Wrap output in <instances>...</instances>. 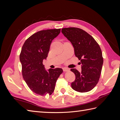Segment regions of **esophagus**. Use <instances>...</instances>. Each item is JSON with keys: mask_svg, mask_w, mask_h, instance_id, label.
I'll return each mask as SVG.
<instances>
[{"mask_svg": "<svg viewBox=\"0 0 120 120\" xmlns=\"http://www.w3.org/2000/svg\"><path fill=\"white\" fill-rule=\"evenodd\" d=\"M63 71H64V72H67V71H69V68H63Z\"/></svg>", "mask_w": 120, "mask_h": 120, "instance_id": "34e87169", "label": "esophagus"}]
</instances>
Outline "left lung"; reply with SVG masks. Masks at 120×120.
Listing matches in <instances>:
<instances>
[{"label": "left lung", "mask_w": 120, "mask_h": 120, "mask_svg": "<svg viewBox=\"0 0 120 120\" xmlns=\"http://www.w3.org/2000/svg\"><path fill=\"white\" fill-rule=\"evenodd\" d=\"M61 32L72 43L76 57L81 63V72L71 69L76 77L71 86L79 92L90 91L98 83L101 74L103 58L101 48L94 38L82 29L64 28Z\"/></svg>", "instance_id": "left-lung-1"}]
</instances>
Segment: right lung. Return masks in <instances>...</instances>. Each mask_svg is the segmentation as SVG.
<instances>
[{
    "label": "right lung",
    "mask_w": 120,
    "mask_h": 120,
    "mask_svg": "<svg viewBox=\"0 0 120 120\" xmlns=\"http://www.w3.org/2000/svg\"><path fill=\"white\" fill-rule=\"evenodd\" d=\"M60 30L48 29L35 33L26 40L22 48L19 60L22 77L30 90L39 95H51L57 80L63 72L61 68L47 71L43 64L51 43L60 34Z\"/></svg>",
    "instance_id": "right-lung-1"
}]
</instances>
